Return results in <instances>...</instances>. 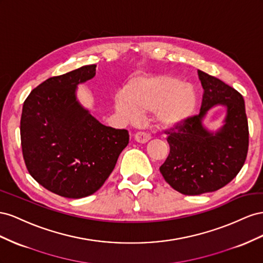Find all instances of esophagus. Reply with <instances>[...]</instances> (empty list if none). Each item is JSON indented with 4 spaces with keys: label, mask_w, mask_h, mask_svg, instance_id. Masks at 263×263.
<instances>
[{
    "label": "esophagus",
    "mask_w": 263,
    "mask_h": 263,
    "mask_svg": "<svg viewBox=\"0 0 263 263\" xmlns=\"http://www.w3.org/2000/svg\"><path fill=\"white\" fill-rule=\"evenodd\" d=\"M134 140H136L138 143L144 144V143H146V142L151 140V137H149V134L140 131V132H137L136 134H134Z\"/></svg>",
    "instance_id": "1"
}]
</instances>
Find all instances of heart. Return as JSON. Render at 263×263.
Segmentation results:
<instances>
[{"label": "heart", "instance_id": "1", "mask_svg": "<svg viewBox=\"0 0 263 263\" xmlns=\"http://www.w3.org/2000/svg\"><path fill=\"white\" fill-rule=\"evenodd\" d=\"M115 106L126 119L137 114L154 111L155 122L163 129H174L185 124L197 107V93L193 86L183 84L178 78L160 76L131 79L118 96Z\"/></svg>", "mask_w": 263, "mask_h": 263}]
</instances>
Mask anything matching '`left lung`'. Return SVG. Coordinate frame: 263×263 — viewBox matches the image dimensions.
<instances>
[{
  "label": "left lung",
  "mask_w": 263,
  "mask_h": 263,
  "mask_svg": "<svg viewBox=\"0 0 263 263\" xmlns=\"http://www.w3.org/2000/svg\"><path fill=\"white\" fill-rule=\"evenodd\" d=\"M202 95L198 116L167 134L170 154L160 167L164 179L184 195L218 191L234 179L243 166L249 145L245 100L220 79L198 70ZM222 105L227 116L218 130L203 125L208 111Z\"/></svg>",
  "instance_id": "8db88e82"
}]
</instances>
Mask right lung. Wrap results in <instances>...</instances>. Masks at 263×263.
<instances>
[{
    "instance_id": "1",
    "label": "right lung",
    "mask_w": 263,
    "mask_h": 263,
    "mask_svg": "<svg viewBox=\"0 0 263 263\" xmlns=\"http://www.w3.org/2000/svg\"><path fill=\"white\" fill-rule=\"evenodd\" d=\"M96 65L37 86L23 104L21 143L35 181L67 198L98 191L129 143V132L100 123L77 99V86L96 76Z\"/></svg>"
}]
</instances>
